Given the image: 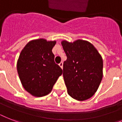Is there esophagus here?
Masks as SVG:
<instances>
[{"instance_id":"1","label":"esophagus","mask_w":122,"mask_h":122,"mask_svg":"<svg viewBox=\"0 0 122 122\" xmlns=\"http://www.w3.org/2000/svg\"><path fill=\"white\" fill-rule=\"evenodd\" d=\"M59 66H60V67H61V68H63V63H62V62H61V63H59Z\"/></svg>"}]
</instances>
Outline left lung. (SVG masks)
Here are the masks:
<instances>
[{"mask_svg":"<svg viewBox=\"0 0 122 122\" xmlns=\"http://www.w3.org/2000/svg\"><path fill=\"white\" fill-rule=\"evenodd\" d=\"M61 45L67 56L63 64V78L68 94L79 101L87 100L96 92L102 80V57L87 41H63Z\"/></svg>","mask_w":122,"mask_h":122,"instance_id":"obj_1","label":"left lung"}]
</instances>
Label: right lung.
<instances>
[{
    "label": "right lung",
    "mask_w": 122,
    "mask_h": 122,
    "mask_svg": "<svg viewBox=\"0 0 122 122\" xmlns=\"http://www.w3.org/2000/svg\"><path fill=\"white\" fill-rule=\"evenodd\" d=\"M56 41L39 39L30 41L17 61V71L24 89L33 96L40 97L49 94L63 73L54 63L52 49Z\"/></svg>",
    "instance_id": "add662e5"
}]
</instances>
